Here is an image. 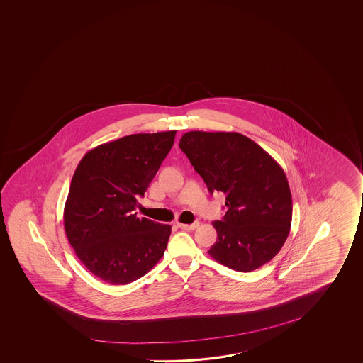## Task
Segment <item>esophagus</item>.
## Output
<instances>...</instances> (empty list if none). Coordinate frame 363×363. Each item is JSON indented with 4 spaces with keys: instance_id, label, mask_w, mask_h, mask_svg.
Wrapping results in <instances>:
<instances>
[{
    "instance_id": "1",
    "label": "esophagus",
    "mask_w": 363,
    "mask_h": 363,
    "mask_svg": "<svg viewBox=\"0 0 363 363\" xmlns=\"http://www.w3.org/2000/svg\"><path fill=\"white\" fill-rule=\"evenodd\" d=\"M177 226L179 229H184V230H195L196 228L200 226V221H195L192 224H182V223H177Z\"/></svg>"
}]
</instances>
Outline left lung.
<instances>
[{"label":"left lung","mask_w":363,"mask_h":363,"mask_svg":"<svg viewBox=\"0 0 363 363\" xmlns=\"http://www.w3.org/2000/svg\"><path fill=\"white\" fill-rule=\"evenodd\" d=\"M179 145L208 192L226 195L228 211L213 223L218 240L208 255L239 272L271 261L285 243L292 220L291 191L279 163L239 133L189 131Z\"/></svg>","instance_id":"obj_1"}]
</instances>
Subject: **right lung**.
I'll return each instance as SVG.
<instances>
[{
	"label": "right lung",
	"instance_id": "1",
	"mask_svg": "<svg viewBox=\"0 0 363 363\" xmlns=\"http://www.w3.org/2000/svg\"><path fill=\"white\" fill-rule=\"evenodd\" d=\"M176 130L133 134L91 149L78 163L65 205V229L89 272L126 285L161 259L171 225L134 210L172 148Z\"/></svg>",
	"mask_w": 363,
	"mask_h": 363
}]
</instances>
